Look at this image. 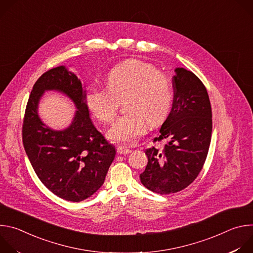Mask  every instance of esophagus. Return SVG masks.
I'll list each match as a JSON object with an SVG mask.
<instances>
[{
	"label": "esophagus",
	"mask_w": 253,
	"mask_h": 253,
	"mask_svg": "<svg viewBox=\"0 0 253 253\" xmlns=\"http://www.w3.org/2000/svg\"><path fill=\"white\" fill-rule=\"evenodd\" d=\"M130 152H131V150L126 148V147H124V146H118L117 147V153L120 154V155H126V154H128Z\"/></svg>",
	"instance_id": "esophagus-1"
}]
</instances>
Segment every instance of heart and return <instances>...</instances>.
Returning a JSON list of instances; mask_svg holds the SVG:
<instances>
[{"instance_id": "b5f03b06", "label": "heart", "mask_w": 253, "mask_h": 253, "mask_svg": "<svg viewBox=\"0 0 253 253\" xmlns=\"http://www.w3.org/2000/svg\"><path fill=\"white\" fill-rule=\"evenodd\" d=\"M128 111L107 132L111 142L132 145L148 125L157 126L169 115L174 99L170 79L148 62L131 59L115 66L107 75V88L91 86L85 96L87 107L102 124L113 121L124 99Z\"/></svg>"}]
</instances>
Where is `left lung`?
I'll return each mask as SVG.
<instances>
[{"label": "left lung", "instance_id": "left-lung-1", "mask_svg": "<svg viewBox=\"0 0 253 253\" xmlns=\"http://www.w3.org/2000/svg\"><path fill=\"white\" fill-rule=\"evenodd\" d=\"M172 79V109L156 141L168 140L162 151L145 150L147 166L140 174L142 184L159 194L181 191L200 173L211 141L212 111L207 90L191 71L176 68Z\"/></svg>", "mask_w": 253, "mask_h": 253}]
</instances>
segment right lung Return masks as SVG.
Returning <instances> with one entry per match:
<instances>
[{"label": "right lung", "instance_id": "obj_1", "mask_svg": "<svg viewBox=\"0 0 253 253\" xmlns=\"http://www.w3.org/2000/svg\"><path fill=\"white\" fill-rule=\"evenodd\" d=\"M47 89L66 93L77 105L72 124L55 131L39 118L38 104ZM78 77L64 66L44 73L33 86L23 121L25 151L41 182L58 197L73 202L93 195L104 183L115 147L94 127Z\"/></svg>", "mask_w": 253, "mask_h": 253}]
</instances>
